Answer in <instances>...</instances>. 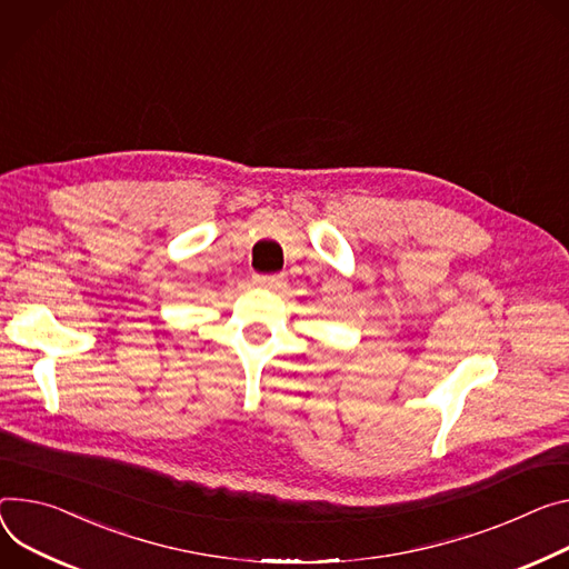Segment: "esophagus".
<instances>
[{"instance_id": "esophagus-1", "label": "esophagus", "mask_w": 569, "mask_h": 569, "mask_svg": "<svg viewBox=\"0 0 569 569\" xmlns=\"http://www.w3.org/2000/svg\"><path fill=\"white\" fill-rule=\"evenodd\" d=\"M253 283L266 290H279L283 288V274H256Z\"/></svg>"}]
</instances>
